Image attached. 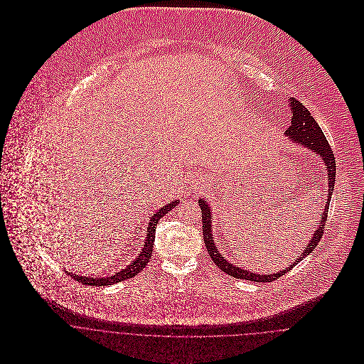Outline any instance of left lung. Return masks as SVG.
Segmentation results:
<instances>
[{"label":"left lung","instance_id":"left-lung-1","mask_svg":"<svg viewBox=\"0 0 364 364\" xmlns=\"http://www.w3.org/2000/svg\"><path fill=\"white\" fill-rule=\"evenodd\" d=\"M290 109H291V123L289 126V129L286 130V136H289V139H291L296 144L303 146L304 149H307L309 151L315 153L323 161V165L326 168V173H328V199L325 202V208L322 211V215L319 218V227L315 230L314 235H312L311 241L309 242L307 248L304 250V252L301 254L300 258L293 262V264H290L289 267H284L282 272L273 273V274H258L255 272H250V270H244L237 264H232L228 259L224 258V255H221L217 251V247L214 245L213 241V234H211V210L208 208V203L203 199H199V206L202 208V223H203V240L208 248V255L213 259V262L227 274L237 277V279H245V280H251V282H273L276 279H279L280 276H283L284 273H287L296 263H299L301 258L307 257L314 251V248L318 245V242L322 238L323 234V225L326 223V217H328V208H329V202H331V195L333 192V186H335V175H336V159L332 153L331 146L328 144L326 137L323 136L321 127L318 126V123L315 122V119L312 117L310 110L303 106L301 102H299L296 98L290 100Z\"/></svg>","mask_w":364,"mask_h":364}]
</instances>
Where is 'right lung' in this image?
<instances>
[{"label": "right lung", "mask_w": 364, "mask_h": 364, "mask_svg": "<svg viewBox=\"0 0 364 364\" xmlns=\"http://www.w3.org/2000/svg\"><path fill=\"white\" fill-rule=\"evenodd\" d=\"M179 203V200H175L172 203H168L161 208H158L156 213L151 215L150 223H149V230H147V237H146V244L140 252V255L134 260H132V263L126 267L122 269L120 272L109 276V277H85V276H78V274H73L70 272H67L71 277H74L77 282H81L84 284H91V286H107V284H114L119 283L122 280L130 279L136 274H139L151 259V254H153V245H154V238H156V227L161 217H164L168 211H171Z\"/></svg>", "instance_id": "right-lung-1"}]
</instances>
